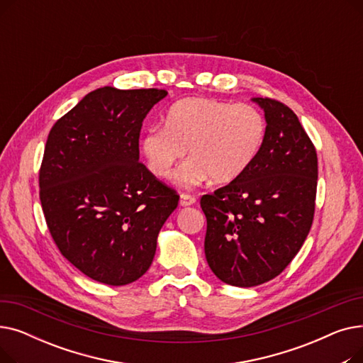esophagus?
Returning <instances> with one entry per match:
<instances>
[{"instance_id": "34e87169", "label": "esophagus", "mask_w": 363, "mask_h": 363, "mask_svg": "<svg viewBox=\"0 0 363 363\" xmlns=\"http://www.w3.org/2000/svg\"><path fill=\"white\" fill-rule=\"evenodd\" d=\"M196 203V197L194 196H189V194H181L179 197V206L186 207V206H193Z\"/></svg>"}]
</instances>
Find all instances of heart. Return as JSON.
Instances as JSON below:
<instances>
[{"instance_id": "1", "label": "heart", "mask_w": 363, "mask_h": 363, "mask_svg": "<svg viewBox=\"0 0 363 363\" xmlns=\"http://www.w3.org/2000/svg\"><path fill=\"white\" fill-rule=\"evenodd\" d=\"M263 114L249 104L191 97L172 104L164 128L152 126L140 140V152L152 177L170 178L186 155L178 181L194 186L208 177L216 184L237 179L250 167L264 141Z\"/></svg>"}]
</instances>
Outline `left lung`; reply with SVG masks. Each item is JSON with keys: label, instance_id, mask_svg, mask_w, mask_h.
Listing matches in <instances>:
<instances>
[{"label": "left lung", "instance_id": "1", "mask_svg": "<svg viewBox=\"0 0 363 363\" xmlns=\"http://www.w3.org/2000/svg\"><path fill=\"white\" fill-rule=\"evenodd\" d=\"M253 101L266 121L257 157L200 200L207 263L235 287L268 282L287 268L311 231L318 185L316 150L296 113L268 97Z\"/></svg>", "mask_w": 363, "mask_h": 363}]
</instances>
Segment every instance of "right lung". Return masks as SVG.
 <instances>
[{
  "instance_id": "obj_1",
  "label": "right lung",
  "mask_w": 363,
  "mask_h": 363,
  "mask_svg": "<svg viewBox=\"0 0 363 363\" xmlns=\"http://www.w3.org/2000/svg\"><path fill=\"white\" fill-rule=\"evenodd\" d=\"M164 89L99 88L51 128L40 199L60 253L107 285L141 278L179 196L140 163V132Z\"/></svg>"
}]
</instances>
